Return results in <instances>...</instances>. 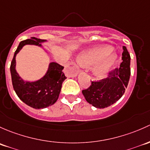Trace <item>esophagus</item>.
<instances>
[{"label":"esophagus","instance_id":"obj_1","mask_svg":"<svg viewBox=\"0 0 150 150\" xmlns=\"http://www.w3.org/2000/svg\"><path fill=\"white\" fill-rule=\"evenodd\" d=\"M70 65L71 66L68 67L67 70L69 73H71V74L72 76H76L79 72L81 71V69L78 67V66L74 62H71Z\"/></svg>","mask_w":150,"mask_h":150}]
</instances>
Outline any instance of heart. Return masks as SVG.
<instances>
[{"instance_id": "heart-1", "label": "heart", "mask_w": 150, "mask_h": 150, "mask_svg": "<svg viewBox=\"0 0 150 150\" xmlns=\"http://www.w3.org/2000/svg\"><path fill=\"white\" fill-rule=\"evenodd\" d=\"M112 47L110 46H98L81 52L77 58L81 66H90L92 72L97 78L105 76L116 61V55L110 54Z\"/></svg>"}]
</instances>
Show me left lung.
<instances>
[{
    "label": "left lung",
    "instance_id": "1",
    "mask_svg": "<svg viewBox=\"0 0 150 150\" xmlns=\"http://www.w3.org/2000/svg\"><path fill=\"white\" fill-rule=\"evenodd\" d=\"M122 63L119 69L110 72L108 77L100 81H91L87 89L82 94L86 100L97 108H105L118 101L124 94L131 75L130 54L123 46Z\"/></svg>",
    "mask_w": 150,
    "mask_h": 150
}]
</instances>
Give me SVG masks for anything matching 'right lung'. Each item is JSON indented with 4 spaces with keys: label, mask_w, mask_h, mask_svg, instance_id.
<instances>
[{
    "label": "right lung",
    "mask_w": 150,
    "mask_h": 150,
    "mask_svg": "<svg viewBox=\"0 0 150 150\" xmlns=\"http://www.w3.org/2000/svg\"><path fill=\"white\" fill-rule=\"evenodd\" d=\"M45 40L32 38V39L21 41L11 64V74L12 84L17 96L25 104L35 109L45 108L53 105L58 100L61 86L66 79L63 72L64 66L52 62L49 65L46 74L40 80L33 82L24 81L16 71V55L25 45H35L42 46L40 42Z\"/></svg>",
    "instance_id": "right-lung-1"
}]
</instances>
